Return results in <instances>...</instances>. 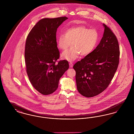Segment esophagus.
<instances>
[{
    "mask_svg": "<svg viewBox=\"0 0 134 134\" xmlns=\"http://www.w3.org/2000/svg\"><path fill=\"white\" fill-rule=\"evenodd\" d=\"M73 63L72 62H70V63H69V67H70V68H72L73 67Z\"/></svg>",
    "mask_w": 134,
    "mask_h": 134,
    "instance_id": "34e87169",
    "label": "esophagus"
}]
</instances>
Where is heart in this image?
<instances>
[{
	"label": "heart",
	"instance_id": "b5f03b06",
	"mask_svg": "<svg viewBox=\"0 0 134 134\" xmlns=\"http://www.w3.org/2000/svg\"><path fill=\"white\" fill-rule=\"evenodd\" d=\"M98 40L99 35L96 30L80 25L68 27L64 31V34H60L57 38V45L60 50H64L71 43L72 48L63 52L61 57L72 62L80 54L86 56L91 53L97 46Z\"/></svg>",
	"mask_w": 134,
	"mask_h": 134
}]
</instances>
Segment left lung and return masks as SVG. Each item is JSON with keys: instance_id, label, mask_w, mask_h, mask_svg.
<instances>
[{"instance_id": "obj_1", "label": "left lung", "mask_w": 134, "mask_h": 134, "mask_svg": "<svg viewBox=\"0 0 134 134\" xmlns=\"http://www.w3.org/2000/svg\"><path fill=\"white\" fill-rule=\"evenodd\" d=\"M102 25L104 30L99 44L73 67L76 71L77 90L86 97L97 96L108 87L119 63L118 40L109 27Z\"/></svg>"}]
</instances>
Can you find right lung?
<instances>
[{
  "mask_svg": "<svg viewBox=\"0 0 134 134\" xmlns=\"http://www.w3.org/2000/svg\"><path fill=\"white\" fill-rule=\"evenodd\" d=\"M67 19L64 16L41 19L26 38L25 58L27 74L34 87L43 95L57 90L60 78L69 68L66 60L56 64L60 55L56 32Z\"/></svg>",
  "mask_w": 134,
  "mask_h": 134,
  "instance_id": "right-lung-1",
  "label": "right lung"
}]
</instances>
